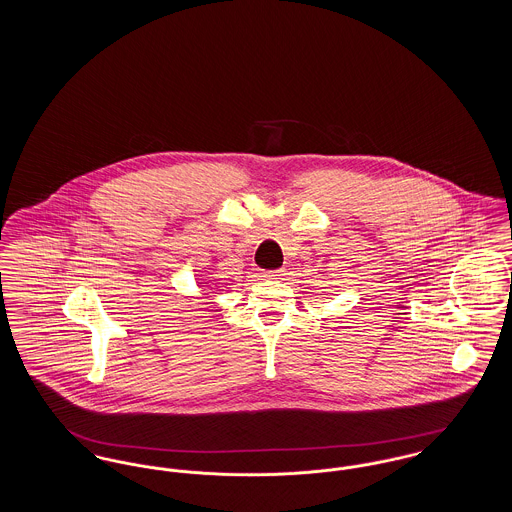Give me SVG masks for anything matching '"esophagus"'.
<instances>
[{
	"label": "esophagus",
	"instance_id": "obj_1",
	"mask_svg": "<svg viewBox=\"0 0 512 512\" xmlns=\"http://www.w3.org/2000/svg\"><path fill=\"white\" fill-rule=\"evenodd\" d=\"M282 276H284V270H270L263 274V278H267V280H282Z\"/></svg>",
	"mask_w": 512,
	"mask_h": 512
}]
</instances>
